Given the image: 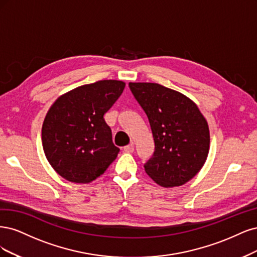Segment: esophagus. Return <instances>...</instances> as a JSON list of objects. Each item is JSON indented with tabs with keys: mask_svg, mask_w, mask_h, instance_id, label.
I'll list each match as a JSON object with an SVG mask.
<instances>
[{
	"mask_svg": "<svg viewBox=\"0 0 257 257\" xmlns=\"http://www.w3.org/2000/svg\"><path fill=\"white\" fill-rule=\"evenodd\" d=\"M134 151H135V146L132 143L123 147V152H126V153H134Z\"/></svg>",
	"mask_w": 257,
	"mask_h": 257,
	"instance_id": "1",
	"label": "esophagus"
}]
</instances>
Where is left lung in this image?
I'll use <instances>...</instances> for the list:
<instances>
[{
    "label": "left lung",
    "instance_id": "obj_1",
    "mask_svg": "<svg viewBox=\"0 0 257 257\" xmlns=\"http://www.w3.org/2000/svg\"><path fill=\"white\" fill-rule=\"evenodd\" d=\"M150 121L155 142L147 175L169 188L186 184L204 165L209 129L196 104L181 93L157 83H129Z\"/></svg>",
    "mask_w": 257,
    "mask_h": 257
}]
</instances>
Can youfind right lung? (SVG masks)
<instances>
[{"instance_id":"obj_1","label":"right lung","mask_w":257,"mask_h":257,"mask_svg":"<svg viewBox=\"0 0 257 257\" xmlns=\"http://www.w3.org/2000/svg\"><path fill=\"white\" fill-rule=\"evenodd\" d=\"M125 83L102 80L64 94L48 111L41 129L49 163L63 178L87 184L105 172L119 148L103 115L121 95Z\"/></svg>"}]
</instances>
